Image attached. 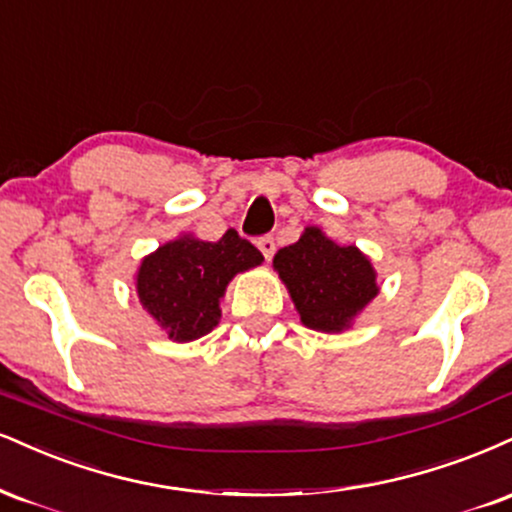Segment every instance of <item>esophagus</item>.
I'll return each instance as SVG.
<instances>
[{
	"label": "esophagus",
	"instance_id": "obj_1",
	"mask_svg": "<svg viewBox=\"0 0 512 512\" xmlns=\"http://www.w3.org/2000/svg\"><path fill=\"white\" fill-rule=\"evenodd\" d=\"M257 248H260V252L264 255V260H272L274 250H276L274 238L272 236H262L260 240H257Z\"/></svg>",
	"mask_w": 512,
	"mask_h": 512
}]
</instances>
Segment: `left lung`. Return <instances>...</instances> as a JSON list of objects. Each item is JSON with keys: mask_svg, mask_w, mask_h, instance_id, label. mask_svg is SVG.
<instances>
[{"mask_svg": "<svg viewBox=\"0 0 512 512\" xmlns=\"http://www.w3.org/2000/svg\"><path fill=\"white\" fill-rule=\"evenodd\" d=\"M300 322L307 329L338 334L377 298V272L355 245H338L322 229L307 226L298 243L274 255Z\"/></svg>", "mask_w": 512, "mask_h": 512, "instance_id": "left-lung-1", "label": "left lung"}]
</instances>
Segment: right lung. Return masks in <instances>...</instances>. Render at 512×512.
<instances>
[{"instance_id": "add662e5", "label": "right lung", "mask_w": 512, "mask_h": 512, "mask_svg": "<svg viewBox=\"0 0 512 512\" xmlns=\"http://www.w3.org/2000/svg\"><path fill=\"white\" fill-rule=\"evenodd\" d=\"M262 262V252L233 229L217 243L181 236L140 262L135 291L166 336L178 343L195 341L219 324V300L233 276Z\"/></svg>"}]
</instances>
